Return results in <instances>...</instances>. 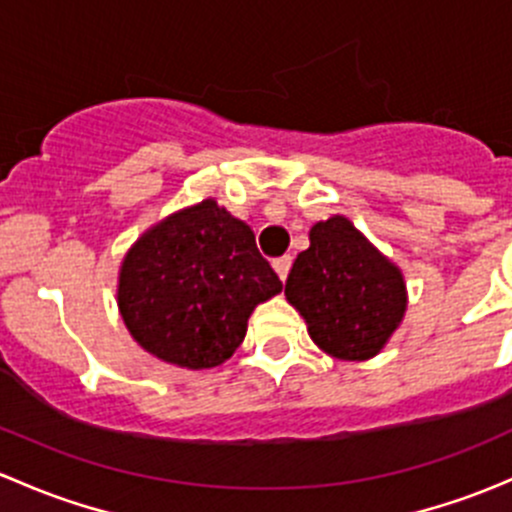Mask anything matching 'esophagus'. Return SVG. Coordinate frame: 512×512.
Wrapping results in <instances>:
<instances>
[{
	"mask_svg": "<svg viewBox=\"0 0 512 512\" xmlns=\"http://www.w3.org/2000/svg\"><path fill=\"white\" fill-rule=\"evenodd\" d=\"M272 267H275V272H277V275H280V280L285 282L289 267H292V257H289V255L277 257V260H272Z\"/></svg>",
	"mask_w": 512,
	"mask_h": 512,
	"instance_id": "1",
	"label": "esophagus"
}]
</instances>
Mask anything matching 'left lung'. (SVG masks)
Segmentation results:
<instances>
[{"instance_id":"obj_1","label":"left lung","mask_w":512,"mask_h":512,"mask_svg":"<svg viewBox=\"0 0 512 512\" xmlns=\"http://www.w3.org/2000/svg\"><path fill=\"white\" fill-rule=\"evenodd\" d=\"M285 294L314 344L347 361L379 354L406 309L401 272L342 215L312 227Z\"/></svg>"}]
</instances>
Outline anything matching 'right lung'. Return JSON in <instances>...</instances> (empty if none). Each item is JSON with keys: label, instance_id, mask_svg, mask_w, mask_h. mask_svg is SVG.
Returning a JSON list of instances; mask_svg holds the SVG:
<instances>
[{"label": "right lung", "instance_id": "1", "mask_svg": "<svg viewBox=\"0 0 512 512\" xmlns=\"http://www.w3.org/2000/svg\"><path fill=\"white\" fill-rule=\"evenodd\" d=\"M280 289L250 227L203 200L133 245L118 280V307L148 354L210 369L235 354L252 309Z\"/></svg>", "mask_w": 512, "mask_h": 512}]
</instances>
